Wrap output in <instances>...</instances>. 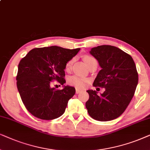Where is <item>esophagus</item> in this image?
Returning a JSON list of instances; mask_svg holds the SVG:
<instances>
[{
  "label": "esophagus",
  "instance_id": "obj_1",
  "mask_svg": "<svg viewBox=\"0 0 150 150\" xmlns=\"http://www.w3.org/2000/svg\"><path fill=\"white\" fill-rule=\"evenodd\" d=\"M81 91H80L79 89H76V91H75V93H76V94H79V93H81Z\"/></svg>",
  "mask_w": 150,
  "mask_h": 150
}]
</instances>
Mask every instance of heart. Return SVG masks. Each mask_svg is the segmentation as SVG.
<instances>
[{"label":"heart","mask_w":150,"mask_h":150,"mask_svg":"<svg viewBox=\"0 0 150 150\" xmlns=\"http://www.w3.org/2000/svg\"><path fill=\"white\" fill-rule=\"evenodd\" d=\"M95 58L93 57L90 56V55H85L83 57V61L85 62V63L86 64V65L91 62V61L95 60ZM74 59H70L69 61H68V62L66 64V70H70L71 69L72 65H73ZM87 79L86 78H83V77H79L77 75H73V76L70 77L69 78V80H68V82L70 85L73 86H75L76 88H83L85 87L86 83L87 82Z\"/></svg>","instance_id":"b5f03b06"}]
</instances>
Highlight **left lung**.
<instances>
[{"label":"left lung","instance_id":"8db88e82","mask_svg":"<svg viewBox=\"0 0 150 150\" xmlns=\"http://www.w3.org/2000/svg\"><path fill=\"white\" fill-rule=\"evenodd\" d=\"M90 53L101 68L93 86L105 90L100 95L95 91H87L89 99L86 108L95 120H113L124 112L134 95L139 81L135 63L130 55L114 46H98Z\"/></svg>","mask_w":150,"mask_h":150}]
</instances>
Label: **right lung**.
<instances>
[{
    "label": "right lung",
    "mask_w": 150,
    "mask_h": 150,
    "mask_svg": "<svg viewBox=\"0 0 150 150\" xmlns=\"http://www.w3.org/2000/svg\"><path fill=\"white\" fill-rule=\"evenodd\" d=\"M79 50L57 46L35 48L21 59L17 88L24 105L32 115L52 120L64 113L68 101L75 95V88L67 86L57 90L51 88V83L53 81L65 83L66 64Z\"/></svg>",
    "instance_id": "add662e5"
}]
</instances>
